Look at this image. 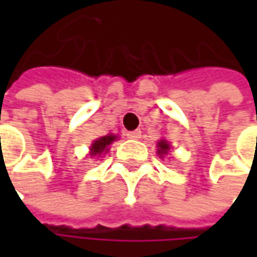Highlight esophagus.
<instances>
[{"label":"esophagus","instance_id":"obj_1","mask_svg":"<svg viewBox=\"0 0 257 257\" xmlns=\"http://www.w3.org/2000/svg\"><path fill=\"white\" fill-rule=\"evenodd\" d=\"M127 137H128V139H134V140H137V139H140V137H142V132H140V130L127 132Z\"/></svg>","mask_w":257,"mask_h":257}]
</instances>
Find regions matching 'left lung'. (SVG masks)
Wrapping results in <instances>:
<instances>
[{"mask_svg": "<svg viewBox=\"0 0 257 257\" xmlns=\"http://www.w3.org/2000/svg\"><path fill=\"white\" fill-rule=\"evenodd\" d=\"M157 147H159V154H160V156L167 154V152L170 150V146H169V143H167L166 140H160V142L157 143Z\"/></svg>", "mask_w": 257, "mask_h": 257, "instance_id": "8db88e82", "label": "left lung"}]
</instances>
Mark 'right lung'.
<instances>
[{
    "label": "right lung",
    "instance_id": "right-lung-1",
    "mask_svg": "<svg viewBox=\"0 0 257 257\" xmlns=\"http://www.w3.org/2000/svg\"><path fill=\"white\" fill-rule=\"evenodd\" d=\"M114 140H115V136H111V134H110V136L100 137L98 140H95V142L91 144V154H93V156H100L110 144L113 143Z\"/></svg>",
    "mask_w": 257,
    "mask_h": 257
}]
</instances>
